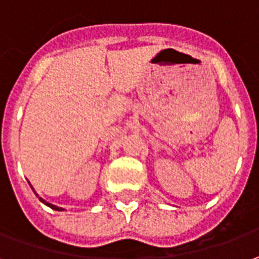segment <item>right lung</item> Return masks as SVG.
Segmentation results:
<instances>
[{
  "label": "right lung",
  "mask_w": 259,
  "mask_h": 259,
  "mask_svg": "<svg viewBox=\"0 0 259 259\" xmlns=\"http://www.w3.org/2000/svg\"><path fill=\"white\" fill-rule=\"evenodd\" d=\"M30 186H31V185H30ZM31 189H33V186H31ZM33 192H34V193H35V196H37V197H38L39 201H41V203H44L45 205H48V207H50V208L55 209V211H63V208H62V207H58V205L51 204V203H48V201H45V200L42 199V197H39L38 194H37V192H35V190H34V189H33Z\"/></svg>",
  "instance_id": "add662e5"
}]
</instances>
